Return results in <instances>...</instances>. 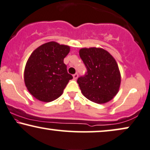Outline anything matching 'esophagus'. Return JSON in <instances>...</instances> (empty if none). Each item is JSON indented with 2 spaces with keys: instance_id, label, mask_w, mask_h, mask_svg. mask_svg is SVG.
<instances>
[{
  "instance_id": "34e87169",
  "label": "esophagus",
  "mask_w": 150,
  "mask_h": 150,
  "mask_svg": "<svg viewBox=\"0 0 150 150\" xmlns=\"http://www.w3.org/2000/svg\"><path fill=\"white\" fill-rule=\"evenodd\" d=\"M73 79H77V77H78V74H77V73L74 74V75H73Z\"/></svg>"
}]
</instances>
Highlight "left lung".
Wrapping results in <instances>:
<instances>
[{
	"mask_svg": "<svg viewBox=\"0 0 150 150\" xmlns=\"http://www.w3.org/2000/svg\"><path fill=\"white\" fill-rule=\"evenodd\" d=\"M79 53L87 69L84 76L77 79L81 93L99 104L112 100L121 85V73L115 59L102 48H82Z\"/></svg>",
	"mask_w": 150,
	"mask_h": 150,
	"instance_id": "left-lung-1",
	"label": "left lung"
}]
</instances>
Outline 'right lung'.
<instances>
[{
	"mask_svg": "<svg viewBox=\"0 0 150 150\" xmlns=\"http://www.w3.org/2000/svg\"><path fill=\"white\" fill-rule=\"evenodd\" d=\"M69 52V46L52 41L40 46L29 56L24 80L28 91L38 100L50 102L57 99L73 79L64 63Z\"/></svg>",
	"mask_w": 150,
	"mask_h": 150,
	"instance_id": "right-lung-1",
	"label": "right lung"
}]
</instances>
